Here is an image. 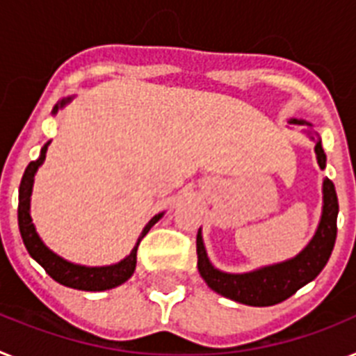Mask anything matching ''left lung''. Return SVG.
Masks as SVG:
<instances>
[{"label": "left lung", "instance_id": "left-lung-1", "mask_svg": "<svg viewBox=\"0 0 356 356\" xmlns=\"http://www.w3.org/2000/svg\"><path fill=\"white\" fill-rule=\"evenodd\" d=\"M291 125H307L304 129L307 136L315 142V154L320 169H325V152L322 149V140L313 125L304 120H289ZM337 216H339V198L337 191L330 178H324L322 184V214L307 245L296 257L284 260V262L271 264V266L258 267L248 273H225L214 267L207 257L204 245L202 229H198L196 236V252H198V271L205 284L218 295L238 304L254 305V307H267L284 302L293 296L296 291L315 280L324 269L331 257L337 240Z\"/></svg>", "mask_w": 356, "mask_h": 356}]
</instances>
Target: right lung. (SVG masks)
I'll return each mask as SVG.
<instances>
[{
  "label": "right lung",
  "instance_id": "right-lung-1",
  "mask_svg": "<svg viewBox=\"0 0 356 356\" xmlns=\"http://www.w3.org/2000/svg\"><path fill=\"white\" fill-rule=\"evenodd\" d=\"M74 96H67V98L60 99L58 104L52 108V114H58L60 108L65 107L67 104L72 102ZM51 142H47L45 145L41 147L40 158L36 161H31L29 167L25 169V175L19 184V205H17V224H19V233H22L23 243H25L26 251L31 254L38 264L47 271V275L54 278L58 284L72 289L79 291H107L113 287L122 286L123 282H127L132 277V273L136 269V251L138 245L142 242V238L149 233V229L156 224L158 220L165 213L154 214L149 224L143 227L140 233L136 245L132 248L127 257L120 260L118 264H111V266H99V267H89L81 266V264H74L65 260L60 254H56L52 249L45 245V242L41 240L40 234L36 231V225L32 224L31 216V196H32V187H34V175L38 172L43 161H45L47 149H49Z\"/></svg>",
  "mask_w": 356,
  "mask_h": 356
}]
</instances>
